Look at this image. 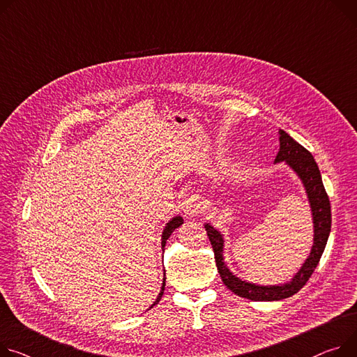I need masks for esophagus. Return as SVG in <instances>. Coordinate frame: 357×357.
I'll use <instances>...</instances> for the list:
<instances>
[{
	"label": "esophagus",
	"mask_w": 357,
	"mask_h": 357,
	"mask_svg": "<svg viewBox=\"0 0 357 357\" xmlns=\"http://www.w3.org/2000/svg\"><path fill=\"white\" fill-rule=\"evenodd\" d=\"M183 208L187 214H196L199 213V210L202 208V202L197 196H190L184 204H183Z\"/></svg>",
	"instance_id": "esophagus-1"
}]
</instances>
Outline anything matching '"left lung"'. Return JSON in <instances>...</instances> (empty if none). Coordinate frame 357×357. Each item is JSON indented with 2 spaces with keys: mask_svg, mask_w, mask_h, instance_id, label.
Returning a JSON list of instances; mask_svg holds the SVG:
<instances>
[{
  "mask_svg": "<svg viewBox=\"0 0 357 357\" xmlns=\"http://www.w3.org/2000/svg\"><path fill=\"white\" fill-rule=\"evenodd\" d=\"M279 142H280V150L274 161L276 162L286 161L289 166L297 173L300 180L303 181L309 202H310V207L313 213V225H314V238H313L314 241H313L312 253L309 259L305 261V264L301 266L298 273L293 278V280L282 286H257L253 283L240 280L238 278L234 276L233 273H230V270L226 267L223 261V236L220 234V231H217L210 225H204V229L207 231L208 240L211 243V248L214 252L215 266L218 273H220L223 283L234 294L249 300H255V301L282 300L293 296L303 287L320 261V257L324 252L326 243H327L328 234H331V227H332L331 202H328V196L324 190L321 176L313 155L303 146L294 142L291 137L283 130H279Z\"/></svg>",
  "mask_w": 357,
  "mask_h": 357,
  "instance_id": "1",
  "label": "left lung"
}]
</instances>
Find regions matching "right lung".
Returning <instances> with one entry per match:
<instances>
[{"label":"right lung","mask_w":357,"mask_h":357,"mask_svg":"<svg viewBox=\"0 0 357 357\" xmlns=\"http://www.w3.org/2000/svg\"><path fill=\"white\" fill-rule=\"evenodd\" d=\"M183 225V218L181 217H174V218H172V220L167 223V226H166V229L162 230V236H161V248L164 249V245H166V241L169 240V237L172 236V233L178 227V226H181ZM164 286H166V279H162V287H161V291H160V294H158V297L155 298V301H154V305H157L158 301H160V298H161V296H162V293H164ZM153 305V306H154ZM151 306V307H153ZM150 307V309H151Z\"/></svg>","instance_id":"obj_1"}]
</instances>
